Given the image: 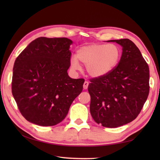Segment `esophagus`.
Masks as SVG:
<instances>
[{
  "mask_svg": "<svg viewBox=\"0 0 160 160\" xmlns=\"http://www.w3.org/2000/svg\"><path fill=\"white\" fill-rule=\"evenodd\" d=\"M88 86H89V82H87V81H85V82H84V84H83L84 89H87V88H88Z\"/></svg>",
  "mask_w": 160,
  "mask_h": 160,
  "instance_id": "obj_1",
  "label": "esophagus"
}]
</instances>
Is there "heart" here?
<instances>
[{"label":"heart","mask_w":160,"mask_h":160,"mask_svg":"<svg viewBox=\"0 0 160 160\" xmlns=\"http://www.w3.org/2000/svg\"><path fill=\"white\" fill-rule=\"evenodd\" d=\"M121 50L115 44H91L77 51V57L71 58V67L73 70L80 68L79 60L86 65L89 76L100 78L111 73L120 62Z\"/></svg>","instance_id":"obj_1"}]
</instances>
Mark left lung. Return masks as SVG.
Segmentation results:
<instances>
[{
  "label": "left lung",
  "instance_id": "8db88e82",
  "mask_svg": "<svg viewBox=\"0 0 160 160\" xmlns=\"http://www.w3.org/2000/svg\"><path fill=\"white\" fill-rule=\"evenodd\" d=\"M122 47L118 66L106 76L90 80V112L94 121L116 128L134 120L149 93V68L131 40H111Z\"/></svg>",
  "mask_w": 160,
  "mask_h": 160
}]
</instances>
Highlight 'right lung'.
<instances>
[{
  "mask_svg": "<svg viewBox=\"0 0 160 160\" xmlns=\"http://www.w3.org/2000/svg\"><path fill=\"white\" fill-rule=\"evenodd\" d=\"M72 42L67 38L40 37L15 60L12 95L22 116L33 124L60 123L82 92L84 80L73 79L67 73Z\"/></svg>",
  "mask_w": 160,
  "mask_h": 160,
  "instance_id": "add662e5",
  "label": "right lung"
}]
</instances>
